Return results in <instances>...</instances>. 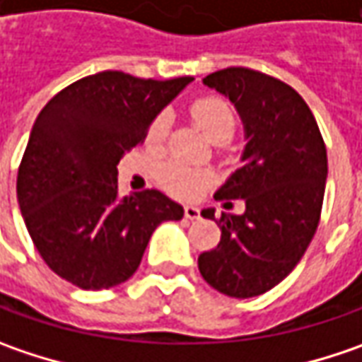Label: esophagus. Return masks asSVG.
<instances>
[{
    "label": "esophagus",
    "instance_id": "1",
    "mask_svg": "<svg viewBox=\"0 0 362 362\" xmlns=\"http://www.w3.org/2000/svg\"><path fill=\"white\" fill-rule=\"evenodd\" d=\"M184 216L190 218V221H194V218L200 216V211H198L197 206H184Z\"/></svg>",
    "mask_w": 362,
    "mask_h": 362
}]
</instances>
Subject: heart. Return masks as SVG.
<instances>
[{
    "label": "heart",
    "instance_id": "heart-1",
    "mask_svg": "<svg viewBox=\"0 0 362 362\" xmlns=\"http://www.w3.org/2000/svg\"><path fill=\"white\" fill-rule=\"evenodd\" d=\"M190 115L209 134V137L218 144L228 141L239 123L235 107L218 95H202V97L194 99L190 103ZM170 125H172L170 111L156 113V117L151 119L150 127H148V135H146L151 150L164 148ZM158 180L170 194L178 198H192L211 184L212 176L206 170L190 168L178 160H170L158 170Z\"/></svg>",
    "mask_w": 362,
    "mask_h": 362
}]
</instances>
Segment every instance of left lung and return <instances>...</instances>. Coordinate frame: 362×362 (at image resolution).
<instances>
[{
	"label": "left lung",
	"instance_id": "obj_1",
	"mask_svg": "<svg viewBox=\"0 0 362 362\" xmlns=\"http://www.w3.org/2000/svg\"><path fill=\"white\" fill-rule=\"evenodd\" d=\"M239 109L247 132L245 164L214 194L243 214L202 211L221 227L218 245L200 253L198 269L214 290L253 298L275 288L304 257L322 212L326 144L306 101L265 72L228 66L204 78Z\"/></svg>",
	"mask_w": 362,
	"mask_h": 362
}]
</instances>
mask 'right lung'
<instances>
[{"instance_id":"obj_1","label":"right lung","mask_w":362,"mask_h":362,"mask_svg":"<svg viewBox=\"0 0 362 362\" xmlns=\"http://www.w3.org/2000/svg\"><path fill=\"white\" fill-rule=\"evenodd\" d=\"M192 76H85L40 111L18 170V202L46 265L83 290H109L139 267L151 233L184 209L160 190L117 197V164Z\"/></svg>"}]
</instances>
